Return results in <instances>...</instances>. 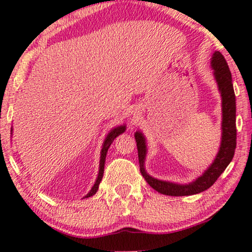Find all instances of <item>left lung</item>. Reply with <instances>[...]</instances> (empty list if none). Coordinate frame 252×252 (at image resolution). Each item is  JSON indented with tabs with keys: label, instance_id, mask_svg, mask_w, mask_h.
Listing matches in <instances>:
<instances>
[{
	"label": "left lung",
	"instance_id": "8db88e82",
	"mask_svg": "<svg viewBox=\"0 0 252 252\" xmlns=\"http://www.w3.org/2000/svg\"><path fill=\"white\" fill-rule=\"evenodd\" d=\"M211 67L214 69V76L216 78L218 90L221 96V111H223V120H221V142L220 148L215 158L214 162L208 167V169L201 176L196 178L194 182L189 184H176L171 182L160 181L149 175L144 168V160L147 156V143L145 137L141 132L135 133V141L137 145L138 162L142 176L148 182L152 189L161 194L171 196L192 195L196 193L206 191L209 189L220 174L226 169V167L232 161L236 148V104L235 94L232 84V75L226 63L223 54L215 51L211 58Z\"/></svg>",
	"mask_w": 252,
	"mask_h": 252
}]
</instances>
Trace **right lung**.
Listing matches in <instances>:
<instances>
[{"mask_svg": "<svg viewBox=\"0 0 252 252\" xmlns=\"http://www.w3.org/2000/svg\"><path fill=\"white\" fill-rule=\"evenodd\" d=\"M126 129V126L125 125H122V126H118L114 128L112 130H110V133L107 135V137H105V140L103 142V145H102V150H101V157H100V167H99V174H97V177H96V181L94 185L91 189V191L87 193L85 195V198H90V196L94 195L97 191V189H99V185H100V182L102 181V177H103V171H104V162H105V157H107V152H108V149L110 147L112 142L116 137L120 135L122 133L125 132ZM12 130V129H11Z\"/></svg>", "mask_w": 252, "mask_h": 252, "instance_id": "1", "label": "right lung"}]
</instances>
